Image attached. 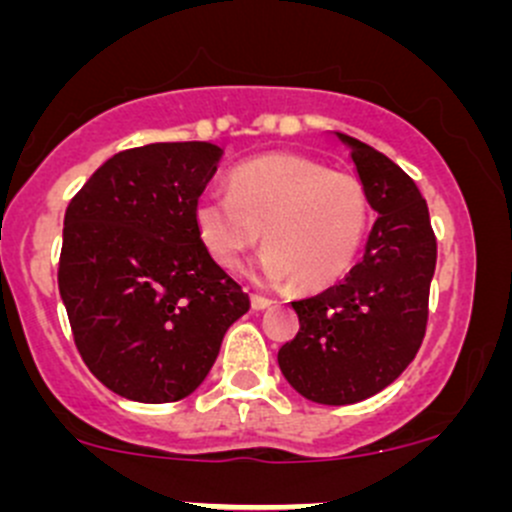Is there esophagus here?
<instances>
[{"label":"esophagus","mask_w":512,"mask_h":512,"mask_svg":"<svg viewBox=\"0 0 512 512\" xmlns=\"http://www.w3.org/2000/svg\"><path fill=\"white\" fill-rule=\"evenodd\" d=\"M250 302H252V309H257V312H262V309L272 307V299L270 297H262V294H252Z\"/></svg>","instance_id":"obj_1"}]
</instances>
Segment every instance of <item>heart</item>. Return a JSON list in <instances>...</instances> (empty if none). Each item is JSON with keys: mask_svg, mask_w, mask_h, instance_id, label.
<instances>
[{"mask_svg": "<svg viewBox=\"0 0 512 512\" xmlns=\"http://www.w3.org/2000/svg\"><path fill=\"white\" fill-rule=\"evenodd\" d=\"M369 225V198L352 173L299 153H267L227 175V195L195 203V230L210 260L235 270L262 240L252 275L322 289L349 272Z\"/></svg>", "mask_w": 512, "mask_h": 512, "instance_id": "b5f03b06", "label": "heart"}]
</instances>
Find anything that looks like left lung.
Instances as JSON below:
<instances>
[{"label": "left lung", "mask_w": 512, "mask_h": 512, "mask_svg": "<svg viewBox=\"0 0 512 512\" xmlns=\"http://www.w3.org/2000/svg\"><path fill=\"white\" fill-rule=\"evenodd\" d=\"M374 208L364 257L334 287L292 302L299 332L277 354L297 394L347 406L379 394L414 361L426 334L436 235L414 180L376 148L337 133Z\"/></svg>", "instance_id": "1"}]
</instances>
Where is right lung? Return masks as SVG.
I'll return each instance as SVG.
<instances>
[{"mask_svg":"<svg viewBox=\"0 0 512 512\" xmlns=\"http://www.w3.org/2000/svg\"><path fill=\"white\" fill-rule=\"evenodd\" d=\"M218 146L151 143L108 158L64 215L59 292L76 349L106 389L141 404L193 394L250 297L215 265L195 203Z\"/></svg>","mask_w":512,"mask_h":512,"instance_id":"add662e5","label":"right lung"}]
</instances>
